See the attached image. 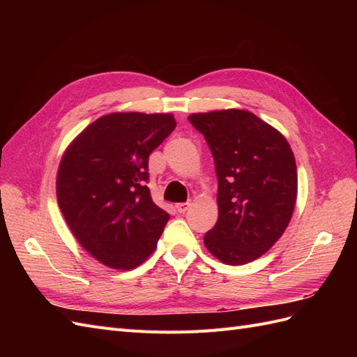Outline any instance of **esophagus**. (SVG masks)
Returning a JSON list of instances; mask_svg holds the SVG:
<instances>
[{
  "instance_id": "1",
  "label": "esophagus",
  "mask_w": 357,
  "mask_h": 357,
  "mask_svg": "<svg viewBox=\"0 0 357 357\" xmlns=\"http://www.w3.org/2000/svg\"><path fill=\"white\" fill-rule=\"evenodd\" d=\"M190 207V202H180V204H176V210L178 213H186Z\"/></svg>"
}]
</instances>
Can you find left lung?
<instances>
[{"mask_svg": "<svg viewBox=\"0 0 357 357\" xmlns=\"http://www.w3.org/2000/svg\"><path fill=\"white\" fill-rule=\"evenodd\" d=\"M188 119L211 150L219 183V218L204 244L226 265L252 262L277 243L294 214V152L283 134L247 110L193 113Z\"/></svg>", "mask_w": 357, "mask_h": 357, "instance_id": "obj_1", "label": "left lung"}]
</instances>
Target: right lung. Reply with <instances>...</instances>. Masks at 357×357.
<instances>
[{
  "instance_id": "obj_1",
  "label": "right lung",
  "mask_w": 357,
  "mask_h": 357,
  "mask_svg": "<svg viewBox=\"0 0 357 357\" xmlns=\"http://www.w3.org/2000/svg\"><path fill=\"white\" fill-rule=\"evenodd\" d=\"M172 114L112 113L73 139L56 197L75 240L96 261L132 269L155 250L169 214L153 202L149 155L174 131Z\"/></svg>"
}]
</instances>
